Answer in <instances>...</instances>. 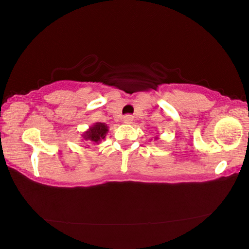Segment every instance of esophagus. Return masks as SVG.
Segmentation results:
<instances>
[{"mask_svg": "<svg viewBox=\"0 0 249 249\" xmlns=\"http://www.w3.org/2000/svg\"><path fill=\"white\" fill-rule=\"evenodd\" d=\"M123 122L125 124H132L133 123V116L126 115L123 117Z\"/></svg>", "mask_w": 249, "mask_h": 249, "instance_id": "1", "label": "esophagus"}]
</instances>
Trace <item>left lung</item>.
I'll list each match as a JSON object with an SVG mask.
<instances>
[{"mask_svg": "<svg viewBox=\"0 0 249 249\" xmlns=\"http://www.w3.org/2000/svg\"><path fill=\"white\" fill-rule=\"evenodd\" d=\"M154 138H155V140H156V141H157V140H159V137H158V136H155Z\"/></svg>", "mask_w": 249, "mask_h": 249, "instance_id": "8db88e82", "label": "left lung"}]
</instances>
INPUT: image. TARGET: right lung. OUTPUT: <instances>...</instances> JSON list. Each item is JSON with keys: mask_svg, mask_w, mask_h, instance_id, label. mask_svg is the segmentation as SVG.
I'll use <instances>...</instances> for the list:
<instances>
[{"mask_svg": "<svg viewBox=\"0 0 249 249\" xmlns=\"http://www.w3.org/2000/svg\"><path fill=\"white\" fill-rule=\"evenodd\" d=\"M108 133V126L105 123H94L88 128L86 132L82 133V141L87 146L89 144H100V142L104 140L107 134ZM88 148V147H86Z\"/></svg>", "mask_w": 249, "mask_h": 249, "instance_id": "add662e5", "label": "right lung"}]
</instances>
